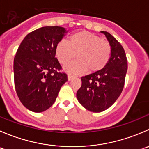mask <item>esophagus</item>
Masks as SVG:
<instances>
[{"instance_id": "esophagus-1", "label": "esophagus", "mask_w": 149, "mask_h": 149, "mask_svg": "<svg viewBox=\"0 0 149 149\" xmlns=\"http://www.w3.org/2000/svg\"><path fill=\"white\" fill-rule=\"evenodd\" d=\"M72 79H73V76H72L71 75H70V74L68 75V81H70V80H71Z\"/></svg>"}]
</instances>
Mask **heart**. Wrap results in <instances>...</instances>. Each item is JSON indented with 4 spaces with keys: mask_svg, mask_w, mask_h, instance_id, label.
Listing matches in <instances>:
<instances>
[{
    "mask_svg": "<svg viewBox=\"0 0 149 149\" xmlns=\"http://www.w3.org/2000/svg\"><path fill=\"white\" fill-rule=\"evenodd\" d=\"M112 53L110 44L107 40L87 31H80L71 34L69 42L61 40L55 47V55L59 62L65 64L77 55L79 60L64 66L68 73L81 74L88 69L97 72L109 62Z\"/></svg>",
    "mask_w": 149,
    "mask_h": 149,
    "instance_id": "heart-1",
    "label": "heart"
}]
</instances>
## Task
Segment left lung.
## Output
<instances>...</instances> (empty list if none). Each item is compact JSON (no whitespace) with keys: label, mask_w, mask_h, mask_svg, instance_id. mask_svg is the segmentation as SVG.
<instances>
[{"label":"left lung","mask_w":149,"mask_h":149,"mask_svg":"<svg viewBox=\"0 0 149 149\" xmlns=\"http://www.w3.org/2000/svg\"><path fill=\"white\" fill-rule=\"evenodd\" d=\"M105 35L112 48L110 59L100 71L81 77V86L76 93L79 103L93 112L110 107L120 95L127 70L125 52L120 43L107 31Z\"/></svg>","instance_id":"obj_1"}]
</instances>
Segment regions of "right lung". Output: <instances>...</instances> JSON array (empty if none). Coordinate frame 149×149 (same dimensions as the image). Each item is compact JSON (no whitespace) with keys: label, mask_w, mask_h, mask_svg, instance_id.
<instances>
[{"label":"right lung","mask_w":149,"mask_h":149,"mask_svg":"<svg viewBox=\"0 0 149 149\" xmlns=\"http://www.w3.org/2000/svg\"><path fill=\"white\" fill-rule=\"evenodd\" d=\"M68 31L58 26H44L28 34L13 61L14 84L22 104L34 112L49 109L68 81L55 58V47Z\"/></svg>","instance_id":"add662e5"}]
</instances>
